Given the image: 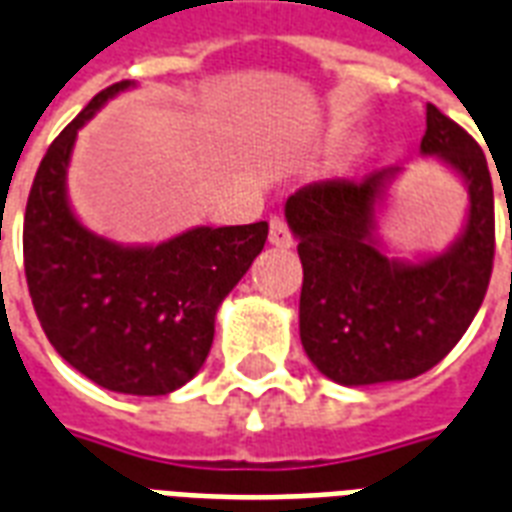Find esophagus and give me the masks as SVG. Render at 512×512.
I'll return each mask as SVG.
<instances>
[{"mask_svg":"<svg viewBox=\"0 0 512 512\" xmlns=\"http://www.w3.org/2000/svg\"><path fill=\"white\" fill-rule=\"evenodd\" d=\"M268 239H271L273 247H292V233L290 228H287L284 217H279V214H273L271 217V233H268Z\"/></svg>","mask_w":512,"mask_h":512,"instance_id":"34e87169","label":"esophagus"}]
</instances>
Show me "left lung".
Masks as SVG:
<instances>
[{
  "instance_id": "left-lung-1",
  "label": "left lung",
  "mask_w": 512,
  "mask_h": 512,
  "mask_svg": "<svg viewBox=\"0 0 512 512\" xmlns=\"http://www.w3.org/2000/svg\"><path fill=\"white\" fill-rule=\"evenodd\" d=\"M421 152L443 158L470 193L459 241L424 263L389 260L373 241L376 201L397 169L325 179L287 198L284 214L303 263L300 341L308 360L343 386L405 381L435 368L489 290L494 187L481 144L427 104Z\"/></svg>"
}]
</instances>
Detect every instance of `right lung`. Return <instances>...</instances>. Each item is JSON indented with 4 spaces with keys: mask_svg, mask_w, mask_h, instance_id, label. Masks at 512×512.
Returning <instances> with one entry per match:
<instances>
[{
    "mask_svg": "<svg viewBox=\"0 0 512 512\" xmlns=\"http://www.w3.org/2000/svg\"><path fill=\"white\" fill-rule=\"evenodd\" d=\"M128 85L96 93L45 152L23 214V268L39 325L74 370L112 392L158 397L201 370L217 308L263 252L268 222L117 247L74 220L64 185L77 131Z\"/></svg>",
    "mask_w": 512,
    "mask_h": 512,
    "instance_id": "obj_1",
    "label": "right lung"
}]
</instances>
